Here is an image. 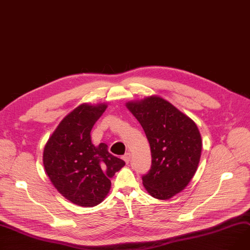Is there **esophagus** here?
<instances>
[{"label": "esophagus", "mask_w": 250, "mask_h": 250, "mask_svg": "<svg viewBox=\"0 0 250 250\" xmlns=\"http://www.w3.org/2000/svg\"><path fill=\"white\" fill-rule=\"evenodd\" d=\"M123 159H124V161H125L126 164H128V162L130 161V153H126L125 155H124Z\"/></svg>", "instance_id": "esophagus-1"}]
</instances>
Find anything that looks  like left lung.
<instances>
[{
  "label": "left lung",
  "mask_w": 250,
  "mask_h": 250,
  "mask_svg": "<svg viewBox=\"0 0 250 250\" xmlns=\"http://www.w3.org/2000/svg\"><path fill=\"white\" fill-rule=\"evenodd\" d=\"M139 121L151 146L152 167L143 176L146 192L169 200L184 190L201 158L202 139L195 122L159 95L125 104Z\"/></svg>",
  "instance_id": "left-lung-1"
}]
</instances>
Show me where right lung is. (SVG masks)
Wrapping results in <instances>:
<instances>
[{
  "mask_svg": "<svg viewBox=\"0 0 250 250\" xmlns=\"http://www.w3.org/2000/svg\"><path fill=\"white\" fill-rule=\"evenodd\" d=\"M106 107V104L78 105L44 147L43 165L50 181L65 199L81 207L102 203L110 190V178L125 165L108 152L106 144L91 143V128Z\"/></svg>",
  "mask_w": 250,
  "mask_h": 250,
  "instance_id": "obj_1",
  "label": "right lung"
}]
</instances>
